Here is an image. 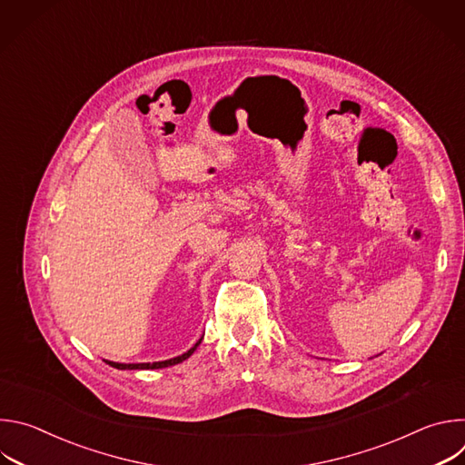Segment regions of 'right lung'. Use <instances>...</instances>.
<instances>
[{
    "mask_svg": "<svg viewBox=\"0 0 465 465\" xmlns=\"http://www.w3.org/2000/svg\"><path fill=\"white\" fill-rule=\"evenodd\" d=\"M203 341V339H201ZM201 341H198L187 353H183V355H180V357H174V359H169V361H162V362H143V364H119V362H110V361H106V364H110V366H114V368H117V370H156V368H167V366H173V364H178V362H182V361H185L187 357H191L193 355V351L196 350V346L201 344Z\"/></svg>",
    "mask_w": 465,
    "mask_h": 465,
    "instance_id": "add662e5",
    "label": "right lung"
}]
</instances>
